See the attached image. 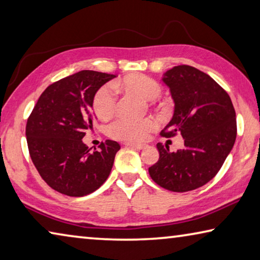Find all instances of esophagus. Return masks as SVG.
Here are the masks:
<instances>
[{"label": "esophagus", "mask_w": 260, "mask_h": 260, "mask_svg": "<svg viewBox=\"0 0 260 260\" xmlns=\"http://www.w3.org/2000/svg\"><path fill=\"white\" fill-rule=\"evenodd\" d=\"M125 146L135 148V149H143V148H145V145H141V143H134V142H126Z\"/></svg>", "instance_id": "34e87169"}]
</instances>
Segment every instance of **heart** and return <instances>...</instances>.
<instances>
[{
	"mask_svg": "<svg viewBox=\"0 0 260 260\" xmlns=\"http://www.w3.org/2000/svg\"><path fill=\"white\" fill-rule=\"evenodd\" d=\"M113 86L122 92L132 93L141 97L142 100L154 102L162 93V86L154 78L143 74H129L121 80L114 82ZM117 100L113 89L110 85H104L98 90L93 98V111L102 120H108L115 112ZM155 127L152 118L135 119L120 118L109 126L111 138L122 141H142L147 134Z\"/></svg>",
	"mask_w": 260,
	"mask_h": 260,
	"instance_id": "1",
	"label": "heart"
}]
</instances>
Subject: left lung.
Masks as SVG:
<instances>
[{
  "mask_svg": "<svg viewBox=\"0 0 260 260\" xmlns=\"http://www.w3.org/2000/svg\"><path fill=\"white\" fill-rule=\"evenodd\" d=\"M162 81L170 89L174 115L160 134H180L183 149L170 152L157 143L159 158L149 175L160 187L187 192L213 179L236 140V113L224 89L207 74L191 66H176Z\"/></svg>",
  "mask_w": 260,
  "mask_h": 260,
  "instance_id": "8db88e82",
  "label": "left lung"
}]
</instances>
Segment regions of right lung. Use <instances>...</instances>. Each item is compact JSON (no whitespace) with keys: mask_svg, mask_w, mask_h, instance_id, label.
<instances>
[{"mask_svg":"<svg viewBox=\"0 0 260 260\" xmlns=\"http://www.w3.org/2000/svg\"><path fill=\"white\" fill-rule=\"evenodd\" d=\"M115 75L81 71L48 85L26 122L31 159L45 182L69 197H83L108 179L118 142L106 140L91 151L83 142L92 129V104L102 85Z\"/></svg>","mask_w":260,"mask_h":260,"instance_id":"1","label":"right lung"}]
</instances>
